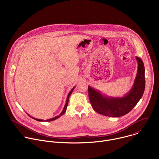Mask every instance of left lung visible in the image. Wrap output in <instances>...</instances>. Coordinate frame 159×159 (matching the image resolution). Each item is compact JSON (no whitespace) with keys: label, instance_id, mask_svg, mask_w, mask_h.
Here are the masks:
<instances>
[{"label":"left lung","instance_id":"left-lung-1","mask_svg":"<svg viewBox=\"0 0 159 159\" xmlns=\"http://www.w3.org/2000/svg\"><path fill=\"white\" fill-rule=\"evenodd\" d=\"M138 70L134 84L123 97H108L99 90L88 86L89 98L93 109L100 115L109 117H120L128 113L142 98L145 87V67L143 61L136 57Z\"/></svg>","mask_w":159,"mask_h":159}]
</instances>
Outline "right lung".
Returning a JSON list of instances; mask_svg holds the SVG:
<instances>
[{
    "mask_svg": "<svg viewBox=\"0 0 159 159\" xmlns=\"http://www.w3.org/2000/svg\"><path fill=\"white\" fill-rule=\"evenodd\" d=\"M74 88H75V87H74V88H72V89L70 90V93H69V94H68V96H67V98H66V103H65V106H64V107H63V111H61V112L60 113V114L58 115V116H55V117H54V118H51V119H49V120H40V119H36V118H33V117H31V116H30L29 115V116L31 118H33V119H34V120H36V121H53V120H57V118H60L61 116H62L63 114H65V111H66V107H67V106H68V102H69V97H70V94H72V93L73 92V90H74Z\"/></svg>",
    "mask_w": 159,
    "mask_h": 159,
    "instance_id": "right-lung-1",
    "label": "right lung"
}]
</instances>
